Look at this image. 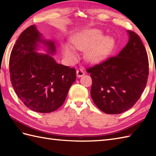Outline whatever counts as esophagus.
Segmentation results:
<instances>
[{
  "instance_id": "34e87169",
  "label": "esophagus",
  "mask_w": 156,
  "mask_h": 156,
  "mask_svg": "<svg viewBox=\"0 0 156 156\" xmlns=\"http://www.w3.org/2000/svg\"><path fill=\"white\" fill-rule=\"evenodd\" d=\"M76 75H77L78 78L82 77V76L84 75V72L82 70V69H79L77 71H76Z\"/></svg>"
}]
</instances>
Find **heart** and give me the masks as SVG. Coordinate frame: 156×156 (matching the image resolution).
<instances>
[{
  "instance_id": "1",
  "label": "heart",
  "mask_w": 156,
  "mask_h": 156,
  "mask_svg": "<svg viewBox=\"0 0 156 156\" xmlns=\"http://www.w3.org/2000/svg\"><path fill=\"white\" fill-rule=\"evenodd\" d=\"M102 32L98 29L87 30L78 34L73 39L74 48L85 49V57L88 61L97 62L108 56L115 49V39L110 36H102ZM62 51L69 60H74L76 54L74 48L68 44L62 45Z\"/></svg>"
}]
</instances>
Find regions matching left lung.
Instances as JSON below:
<instances>
[{
    "label": "left lung",
    "mask_w": 156,
    "mask_h": 156,
    "mask_svg": "<svg viewBox=\"0 0 156 156\" xmlns=\"http://www.w3.org/2000/svg\"><path fill=\"white\" fill-rule=\"evenodd\" d=\"M127 33L129 41L117 56L87 69L92 80V101L107 114H120L131 108L147 84V51L140 36L131 31Z\"/></svg>",
    "instance_id": "8db88e82"
}]
</instances>
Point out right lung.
<instances>
[{"mask_svg":"<svg viewBox=\"0 0 156 156\" xmlns=\"http://www.w3.org/2000/svg\"><path fill=\"white\" fill-rule=\"evenodd\" d=\"M48 54L36 51L39 44ZM54 41L45 40L35 25L23 31L12 49L9 59L11 81L16 95L31 110L48 113L64 103L76 79V69L58 64Z\"/></svg>","mask_w":156,"mask_h":156,"instance_id":"right-lung-1","label":"right lung"}]
</instances>
